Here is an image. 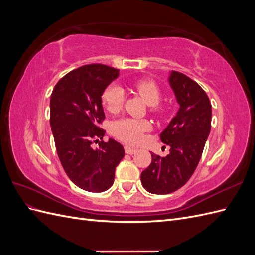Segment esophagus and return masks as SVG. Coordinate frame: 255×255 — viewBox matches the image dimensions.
<instances>
[{"mask_svg": "<svg viewBox=\"0 0 255 255\" xmlns=\"http://www.w3.org/2000/svg\"><path fill=\"white\" fill-rule=\"evenodd\" d=\"M125 151L127 154H134L137 151V149L133 148V146L130 145H125Z\"/></svg>", "mask_w": 255, "mask_h": 255, "instance_id": "34e87169", "label": "esophagus"}]
</instances>
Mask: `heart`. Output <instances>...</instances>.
I'll use <instances>...</instances> for the list:
<instances>
[{"label": "heart", "mask_w": 255, "mask_h": 255, "mask_svg": "<svg viewBox=\"0 0 255 255\" xmlns=\"http://www.w3.org/2000/svg\"><path fill=\"white\" fill-rule=\"evenodd\" d=\"M133 86L144 101L150 105V112L156 116H163L168 107L159 102L161 90L158 85L151 80L136 81ZM125 94L118 85L107 86L101 96V101L110 113H117L121 110ZM150 129V122L145 119H134L123 117L113 122L112 134L118 139L129 144H137L142 139L143 134Z\"/></svg>", "instance_id": "obj_1"}]
</instances>
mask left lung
I'll list each match as a JSON object with an SVG mask.
<instances>
[{"mask_svg":"<svg viewBox=\"0 0 255 255\" xmlns=\"http://www.w3.org/2000/svg\"><path fill=\"white\" fill-rule=\"evenodd\" d=\"M169 82L180 104L176 116L160 134L170 153L165 157L151 153V164L140 176L144 189L155 195L171 194L188 182L211 132L212 104L206 92L177 71L171 72Z\"/></svg>","mask_w":255,"mask_h":255,"instance_id":"obj_1","label":"left lung"}]
</instances>
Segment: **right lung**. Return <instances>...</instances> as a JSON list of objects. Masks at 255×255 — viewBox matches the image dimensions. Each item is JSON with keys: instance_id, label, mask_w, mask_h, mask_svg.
Segmentation results:
<instances>
[{"instance_id": "right-lung-1", "label": "right lung", "mask_w": 255, "mask_h": 255, "mask_svg": "<svg viewBox=\"0 0 255 255\" xmlns=\"http://www.w3.org/2000/svg\"><path fill=\"white\" fill-rule=\"evenodd\" d=\"M118 74L106 65H85L63 76L51 95L50 123L61 166L76 186L90 192L112 186L125 156L119 142L103 141L105 130L100 128L105 119L101 96Z\"/></svg>"}]
</instances>
